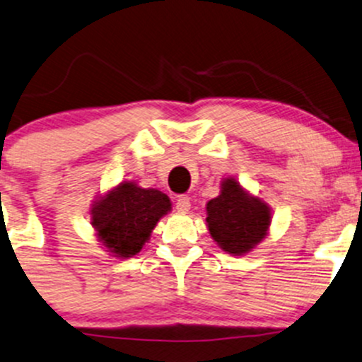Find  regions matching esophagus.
<instances>
[{
	"label": "esophagus",
	"instance_id": "obj_1",
	"mask_svg": "<svg viewBox=\"0 0 362 362\" xmlns=\"http://www.w3.org/2000/svg\"><path fill=\"white\" fill-rule=\"evenodd\" d=\"M175 204H177V210L180 213H187L191 210V199H189L187 196H180Z\"/></svg>",
	"mask_w": 362,
	"mask_h": 362
}]
</instances>
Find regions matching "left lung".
Here are the masks:
<instances>
[{
	"label": "left lung",
	"instance_id": "8db88e82",
	"mask_svg": "<svg viewBox=\"0 0 362 362\" xmlns=\"http://www.w3.org/2000/svg\"><path fill=\"white\" fill-rule=\"evenodd\" d=\"M220 189V196L206 204L208 230L227 253H248L267 235L271 208L250 196L234 178H226Z\"/></svg>",
	"mask_w": 362,
	"mask_h": 362
}]
</instances>
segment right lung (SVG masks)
<instances>
[{"label":"right lung","mask_w":362,"mask_h":362,"mask_svg":"<svg viewBox=\"0 0 362 362\" xmlns=\"http://www.w3.org/2000/svg\"><path fill=\"white\" fill-rule=\"evenodd\" d=\"M170 210L166 194L124 182L93 204L91 226L114 257L130 258L142 250L156 223Z\"/></svg>","instance_id":"right-lung-1"}]
</instances>
